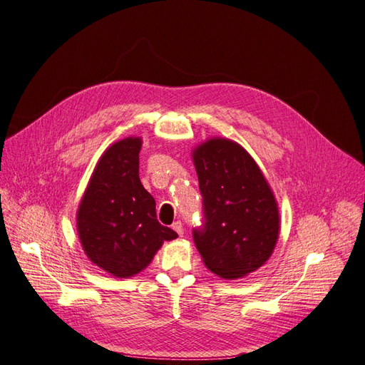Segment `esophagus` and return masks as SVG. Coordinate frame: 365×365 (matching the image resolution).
<instances>
[{
    "label": "esophagus",
    "instance_id": "34e87169",
    "mask_svg": "<svg viewBox=\"0 0 365 365\" xmlns=\"http://www.w3.org/2000/svg\"><path fill=\"white\" fill-rule=\"evenodd\" d=\"M171 227H173V231H175L179 237H182L183 235V226H182V222H175L171 225Z\"/></svg>",
    "mask_w": 365,
    "mask_h": 365
}]
</instances>
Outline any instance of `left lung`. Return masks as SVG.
<instances>
[{"mask_svg": "<svg viewBox=\"0 0 365 365\" xmlns=\"http://www.w3.org/2000/svg\"><path fill=\"white\" fill-rule=\"evenodd\" d=\"M192 158L204 210L194 242L210 271L226 279L242 278L274 252L279 234L275 197L237 142L213 138L197 146Z\"/></svg>", "mask_w": 365, "mask_h": 365, "instance_id": "1", "label": "left lung"}]
</instances>
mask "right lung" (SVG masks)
Here are the masks:
<instances>
[{
    "label": "right lung",
    "mask_w": 365,
    "mask_h": 365,
    "mask_svg": "<svg viewBox=\"0 0 365 365\" xmlns=\"http://www.w3.org/2000/svg\"><path fill=\"white\" fill-rule=\"evenodd\" d=\"M140 138H127L105 150L76 213L87 257L117 278L139 274L164 241L178 238L158 222L155 200L140 183Z\"/></svg>",
    "instance_id": "add662e5"
}]
</instances>
